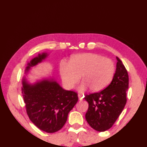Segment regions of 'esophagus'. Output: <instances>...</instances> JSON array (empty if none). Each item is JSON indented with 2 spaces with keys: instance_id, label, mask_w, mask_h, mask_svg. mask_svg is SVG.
Returning <instances> with one entry per match:
<instances>
[{
  "instance_id": "34e87169",
  "label": "esophagus",
  "mask_w": 147,
  "mask_h": 147,
  "mask_svg": "<svg viewBox=\"0 0 147 147\" xmlns=\"http://www.w3.org/2000/svg\"><path fill=\"white\" fill-rule=\"evenodd\" d=\"M78 98L80 100H82L83 99V97H84V96L82 94H78Z\"/></svg>"
}]
</instances>
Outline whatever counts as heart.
Listing matches in <instances>:
<instances>
[{"label":"heart","mask_w":147,"mask_h":147,"mask_svg":"<svg viewBox=\"0 0 147 147\" xmlns=\"http://www.w3.org/2000/svg\"><path fill=\"white\" fill-rule=\"evenodd\" d=\"M59 72L63 84L67 89L74 87L80 76L83 81L79 87L80 91L88 87L91 91L97 92L112 82L116 66L111 59L97 53H85L71 56L69 62L61 60Z\"/></svg>","instance_id":"b5f03b06"}]
</instances>
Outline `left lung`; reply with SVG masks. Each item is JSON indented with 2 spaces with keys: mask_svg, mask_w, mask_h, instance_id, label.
Returning a JSON list of instances; mask_svg holds the SVG:
<instances>
[{
  "mask_svg": "<svg viewBox=\"0 0 147 147\" xmlns=\"http://www.w3.org/2000/svg\"><path fill=\"white\" fill-rule=\"evenodd\" d=\"M117 60L115 74L110 84L103 90L84 97L88 102L86 120L92 128L99 132L113 126L127 102L128 73L120 59L117 57Z\"/></svg>",
  "mask_w": 147,
  "mask_h": 147,
  "instance_id": "left-lung-1",
  "label": "left lung"
}]
</instances>
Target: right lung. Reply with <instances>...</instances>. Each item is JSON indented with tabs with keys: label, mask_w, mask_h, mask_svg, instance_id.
<instances>
[{
	"label": "right lung",
	"mask_w": 147,
	"mask_h": 147,
	"mask_svg": "<svg viewBox=\"0 0 147 147\" xmlns=\"http://www.w3.org/2000/svg\"><path fill=\"white\" fill-rule=\"evenodd\" d=\"M47 56V53H43L32 59L26 67L25 74ZM22 85L26 111L32 122L48 133L61 129L67 121L68 113L78 100L77 93L64 90L53 79L30 84L24 77Z\"/></svg>",
	"instance_id": "1"
}]
</instances>
